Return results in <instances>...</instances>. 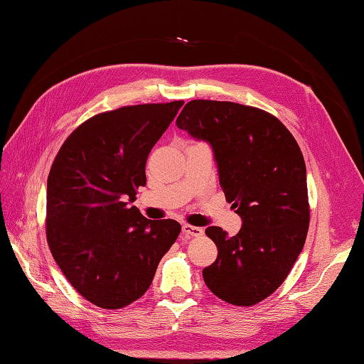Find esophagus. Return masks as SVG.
<instances>
[{"instance_id": "34e87169", "label": "esophagus", "mask_w": 364, "mask_h": 364, "mask_svg": "<svg viewBox=\"0 0 364 364\" xmlns=\"http://www.w3.org/2000/svg\"><path fill=\"white\" fill-rule=\"evenodd\" d=\"M183 234L186 235V237H200V235H203V230L198 226H192V225L184 223L183 225Z\"/></svg>"}]
</instances>
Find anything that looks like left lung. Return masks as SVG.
<instances>
[{
  "label": "left lung",
  "instance_id": "8db88e82",
  "mask_svg": "<svg viewBox=\"0 0 364 364\" xmlns=\"http://www.w3.org/2000/svg\"><path fill=\"white\" fill-rule=\"evenodd\" d=\"M176 127L213 146L225 197L243 222L232 237L206 228L218 256L203 269L205 284L232 306H255L281 287L306 243L310 206L302 151L276 116L235 102L191 100Z\"/></svg>",
  "mask_w": 364,
  "mask_h": 364
}]
</instances>
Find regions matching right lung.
I'll return each mask as SVG.
<instances>
[{
  "label": "right lung",
  "instance_id": "obj_1",
  "mask_svg": "<svg viewBox=\"0 0 364 364\" xmlns=\"http://www.w3.org/2000/svg\"><path fill=\"white\" fill-rule=\"evenodd\" d=\"M183 100L121 107L90 117L50 166L46 239L79 294L107 310L139 299L159 260L181 231L175 220H149L136 206L150 150Z\"/></svg>",
  "mask_w": 364,
  "mask_h": 364
}]
</instances>
